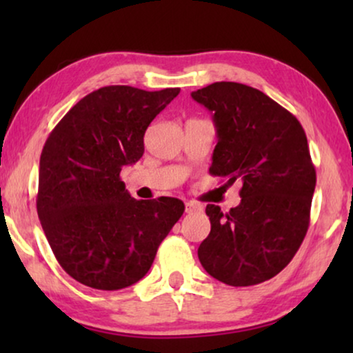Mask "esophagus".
Returning a JSON list of instances; mask_svg holds the SVG:
<instances>
[{
	"label": "esophagus",
	"instance_id": "1",
	"mask_svg": "<svg viewBox=\"0 0 353 353\" xmlns=\"http://www.w3.org/2000/svg\"><path fill=\"white\" fill-rule=\"evenodd\" d=\"M199 210H202L201 204H197L194 201L186 202V214H194V212H199Z\"/></svg>",
	"mask_w": 353,
	"mask_h": 353
}]
</instances>
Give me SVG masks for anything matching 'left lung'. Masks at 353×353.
Here are the masks:
<instances>
[{
  "label": "left lung",
  "instance_id": "8db88e82",
  "mask_svg": "<svg viewBox=\"0 0 353 353\" xmlns=\"http://www.w3.org/2000/svg\"><path fill=\"white\" fill-rule=\"evenodd\" d=\"M214 114L219 143L210 175L243 183L230 212L209 204L210 233L197 255L210 276L254 286L276 276L301 248L310 225L316 172L302 125L252 86L216 81L191 93Z\"/></svg>",
  "mask_w": 353,
  "mask_h": 353
}]
</instances>
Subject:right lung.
<instances>
[{
	"label": "right lung",
	"instance_id": "right-lung-1",
	"mask_svg": "<svg viewBox=\"0 0 353 353\" xmlns=\"http://www.w3.org/2000/svg\"><path fill=\"white\" fill-rule=\"evenodd\" d=\"M180 88L104 86L80 99L43 146L37 212L52 254L85 286L117 291L149 272L185 212L176 197L137 201L120 180L138 162L144 133Z\"/></svg>",
	"mask_w": 353,
	"mask_h": 353
}]
</instances>
